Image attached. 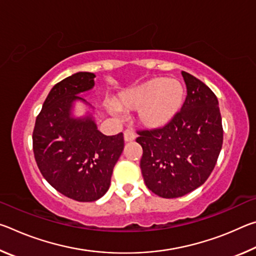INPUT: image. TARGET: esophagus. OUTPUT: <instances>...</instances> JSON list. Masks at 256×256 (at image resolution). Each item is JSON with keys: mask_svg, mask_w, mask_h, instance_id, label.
Masks as SVG:
<instances>
[{"mask_svg": "<svg viewBox=\"0 0 256 256\" xmlns=\"http://www.w3.org/2000/svg\"><path fill=\"white\" fill-rule=\"evenodd\" d=\"M136 140V134L132 130H125L124 131V141L125 142H132Z\"/></svg>", "mask_w": 256, "mask_h": 256, "instance_id": "esophagus-1", "label": "esophagus"}]
</instances>
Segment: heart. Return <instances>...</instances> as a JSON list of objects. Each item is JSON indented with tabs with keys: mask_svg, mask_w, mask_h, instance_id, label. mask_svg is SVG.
<instances>
[{
	"mask_svg": "<svg viewBox=\"0 0 256 256\" xmlns=\"http://www.w3.org/2000/svg\"><path fill=\"white\" fill-rule=\"evenodd\" d=\"M184 102V88L180 81L170 78H152L120 96L116 106L123 112H136L144 126L159 128L168 124L180 112ZM118 108L110 110L118 114Z\"/></svg>",
	"mask_w": 256,
	"mask_h": 256,
	"instance_id": "heart-1",
	"label": "heart"
}]
</instances>
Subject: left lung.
<instances>
[{
    "label": "left lung",
    "instance_id": "1",
    "mask_svg": "<svg viewBox=\"0 0 256 256\" xmlns=\"http://www.w3.org/2000/svg\"><path fill=\"white\" fill-rule=\"evenodd\" d=\"M182 76L188 96L180 112L164 128L138 131L136 138L144 149L140 167L146 188L164 198L183 196L204 183L224 140L216 94L190 73Z\"/></svg>",
    "mask_w": 256,
    "mask_h": 256
}]
</instances>
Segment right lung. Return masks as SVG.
Here are the masks:
<instances>
[{
	"instance_id": "add662e5",
	"label": "right lung",
	"mask_w": 256,
	"mask_h": 256,
	"mask_svg": "<svg viewBox=\"0 0 256 256\" xmlns=\"http://www.w3.org/2000/svg\"><path fill=\"white\" fill-rule=\"evenodd\" d=\"M96 76L78 72L56 84L42 104L32 133L34 159L42 175L63 196L79 202L100 198L110 185L115 164L124 149L123 133L107 136L92 115L74 118L78 94L92 90Z\"/></svg>"
}]
</instances>
